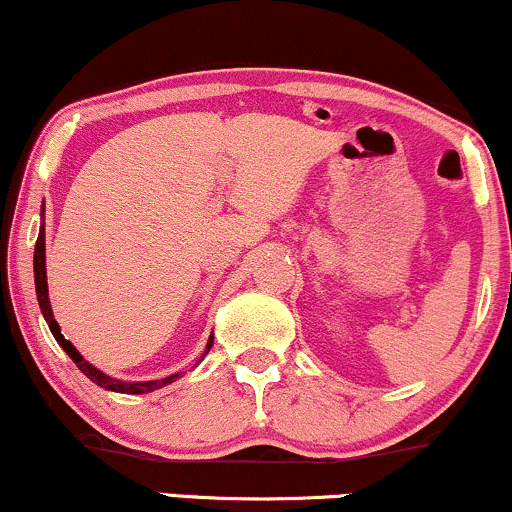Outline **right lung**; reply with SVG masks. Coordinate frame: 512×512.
Masks as SVG:
<instances>
[{
  "label": "right lung",
  "instance_id": "1",
  "mask_svg": "<svg viewBox=\"0 0 512 512\" xmlns=\"http://www.w3.org/2000/svg\"><path fill=\"white\" fill-rule=\"evenodd\" d=\"M42 217H44V205H42ZM44 250H47V243H44V219H42V226H40V236H37V243H35V260H32V267H35V290H37V302H40V309H42V316L44 321L49 323V331L51 335H54L58 345L63 347V352L68 354L70 359L75 361L77 368L87 375L92 383H96L99 387H103V390L108 392H120V394H146V392H153V390H160V387L170 385L174 383V380L179 378V373L174 375H167V378H160V380H139V383H129V380H120V378H113V375H106L103 371H99V368L89 364L87 359L82 357L80 352H77L75 345L70 340L63 338L61 333V326H58L56 319H54V312H51V302H49V286H47V255H44ZM212 335L208 340V345H205V354L210 352L212 347ZM200 357V359H203ZM198 359V361H200Z\"/></svg>",
  "mask_w": 512,
  "mask_h": 512
}]
</instances>
